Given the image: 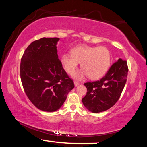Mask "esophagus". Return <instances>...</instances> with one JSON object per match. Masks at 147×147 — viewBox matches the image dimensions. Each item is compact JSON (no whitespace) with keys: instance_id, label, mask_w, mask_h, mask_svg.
I'll list each match as a JSON object with an SVG mask.
<instances>
[{"instance_id":"34e87169","label":"esophagus","mask_w":147,"mask_h":147,"mask_svg":"<svg viewBox=\"0 0 147 147\" xmlns=\"http://www.w3.org/2000/svg\"><path fill=\"white\" fill-rule=\"evenodd\" d=\"M74 86H78V85H79V82H76V81H74Z\"/></svg>"}]
</instances>
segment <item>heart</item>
Segmentation results:
<instances>
[{
  "mask_svg": "<svg viewBox=\"0 0 147 147\" xmlns=\"http://www.w3.org/2000/svg\"><path fill=\"white\" fill-rule=\"evenodd\" d=\"M111 60V52L106 47L86 45L74 47L71 50V54H64L61 59L64 69L69 74H73L81 63L82 69L74 74V78L81 79L88 76L91 80H97L105 75Z\"/></svg>",
  "mask_w": 147,
  "mask_h": 147,
  "instance_id": "b5f03b06",
  "label": "heart"
}]
</instances>
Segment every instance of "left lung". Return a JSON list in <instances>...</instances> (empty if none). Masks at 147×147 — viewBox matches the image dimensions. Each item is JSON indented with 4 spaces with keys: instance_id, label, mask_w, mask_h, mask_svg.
I'll list each match as a JSON object with an SVG mask.
<instances>
[{
    "instance_id": "obj_1",
    "label": "left lung",
    "mask_w": 147,
    "mask_h": 147,
    "mask_svg": "<svg viewBox=\"0 0 147 147\" xmlns=\"http://www.w3.org/2000/svg\"><path fill=\"white\" fill-rule=\"evenodd\" d=\"M128 72L127 62L119 58L103 78L93 82H86V95L82 98L84 106L93 113H99L111 108L122 93Z\"/></svg>"
}]
</instances>
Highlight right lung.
Returning <instances> with one entry per match:
<instances>
[{"instance_id": "1", "label": "right lung", "mask_w": 147, "mask_h": 147, "mask_svg": "<svg viewBox=\"0 0 147 147\" xmlns=\"http://www.w3.org/2000/svg\"><path fill=\"white\" fill-rule=\"evenodd\" d=\"M58 38H43L26 49L20 65L24 92L34 105L44 111H55L74 88L73 80L58 59Z\"/></svg>"}]
</instances>
